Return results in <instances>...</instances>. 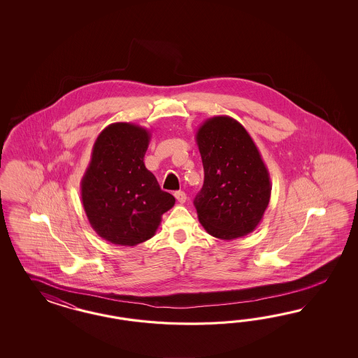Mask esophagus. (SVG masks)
<instances>
[{
  "mask_svg": "<svg viewBox=\"0 0 358 358\" xmlns=\"http://www.w3.org/2000/svg\"><path fill=\"white\" fill-rule=\"evenodd\" d=\"M174 196H176V199H177L180 203H185V202H186V194H185L184 192H176Z\"/></svg>",
  "mask_w": 358,
  "mask_h": 358,
  "instance_id": "34e87169",
  "label": "esophagus"
}]
</instances>
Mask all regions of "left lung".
Masks as SVG:
<instances>
[{"mask_svg":"<svg viewBox=\"0 0 358 358\" xmlns=\"http://www.w3.org/2000/svg\"><path fill=\"white\" fill-rule=\"evenodd\" d=\"M205 181L195 196L198 219L214 238L234 240L253 232L271 201V176L248 131L217 115L196 131Z\"/></svg>","mask_w":358,"mask_h":358,"instance_id":"obj_1","label":"left lung"}]
</instances>
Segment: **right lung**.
I'll return each mask as SVG.
<instances>
[{"label": "right lung", "mask_w": 358, "mask_h": 358, "mask_svg": "<svg viewBox=\"0 0 358 358\" xmlns=\"http://www.w3.org/2000/svg\"><path fill=\"white\" fill-rule=\"evenodd\" d=\"M150 131L118 122L101 131L81 180V201L90 226L108 243L134 247L151 238L174 196L145 168Z\"/></svg>", "instance_id": "obj_1"}]
</instances>
